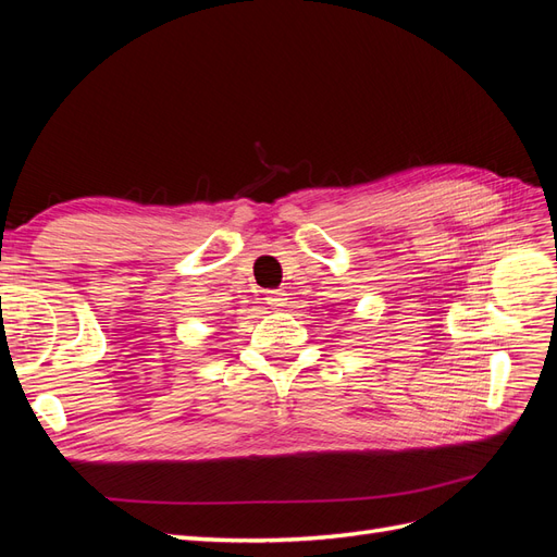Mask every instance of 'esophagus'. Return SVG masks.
Here are the masks:
<instances>
[{
	"mask_svg": "<svg viewBox=\"0 0 557 557\" xmlns=\"http://www.w3.org/2000/svg\"><path fill=\"white\" fill-rule=\"evenodd\" d=\"M267 305H272V307H285V293L283 290H267Z\"/></svg>",
	"mask_w": 557,
	"mask_h": 557,
	"instance_id": "esophagus-1",
	"label": "esophagus"
}]
</instances>
